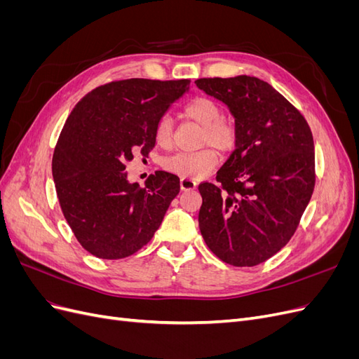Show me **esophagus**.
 <instances>
[{
  "label": "esophagus",
  "mask_w": 359,
  "mask_h": 359,
  "mask_svg": "<svg viewBox=\"0 0 359 359\" xmlns=\"http://www.w3.org/2000/svg\"><path fill=\"white\" fill-rule=\"evenodd\" d=\"M196 181H193V180H189V178H182L181 180V190L182 191H189V190H193V189H196Z\"/></svg>",
  "instance_id": "34e87169"
}]
</instances>
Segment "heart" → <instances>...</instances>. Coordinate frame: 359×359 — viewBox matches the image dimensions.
I'll return each mask as SVG.
<instances>
[{
  "label": "heart",
  "mask_w": 359,
  "mask_h": 359,
  "mask_svg": "<svg viewBox=\"0 0 359 359\" xmlns=\"http://www.w3.org/2000/svg\"><path fill=\"white\" fill-rule=\"evenodd\" d=\"M191 121L202 127V144H210L220 151L233 149L238 130L233 119L222 116V106L210 97H196L184 109ZM156 142L160 147H169L172 142V121L163 116L154 130ZM217 165V154L211 148H203L194 153H177L165 160V168L180 177L198 180L212 170Z\"/></svg>",
  "instance_id": "1"
}]
</instances>
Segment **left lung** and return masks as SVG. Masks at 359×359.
Wrapping results in <instances>:
<instances>
[{"label": "left lung", "instance_id": "left-lung-1", "mask_svg": "<svg viewBox=\"0 0 359 359\" xmlns=\"http://www.w3.org/2000/svg\"><path fill=\"white\" fill-rule=\"evenodd\" d=\"M227 106L235 151L217 172L220 186H199V229L223 262L255 266L295 233L314 189V145L304 116L268 82L252 76L198 79Z\"/></svg>", "mask_w": 359, "mask_h": 359}]
</instances>
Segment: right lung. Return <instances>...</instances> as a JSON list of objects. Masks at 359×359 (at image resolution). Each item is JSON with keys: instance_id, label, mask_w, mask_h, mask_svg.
<instances>
[{"instance_id": "add662e5", "label": "right lung", "mask_w": 359, "mask_h": 359, "mask_svg": "<svg viewBox=\"0 0 359 359\" xmlns=\"http://www.w3.org/2000/svg\"><path fill=\"white\" fill-rule=\"evenodd\" d=\"M190 81L127 79L99 86L73 107L52 158L64 217L81 245L100 259H123L149 243L180 178L157 170L145 189L126 163L156 147L154 130Z\"/></svg>"}]
</instances>
